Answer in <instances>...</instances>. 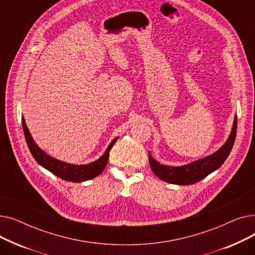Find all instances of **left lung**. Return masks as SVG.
I'll list each match as a JSON object with an SVG mask.
<instances>
[{
  "instance_id": "obj_1",
  "label": "left lung",
  "mask_w": 255,
  "mask_h": 255,
  "mask_svg": "<svg viewBox=\"0 0 255 255\" xmlns=\"http://www.w3.org/2000/svg\"><path fill=\"white\" fill-rule=\"evenodd\" d=\"M237 121L236 117L229 139L217 152L187 165L167 166L160 164L149 153V162L153 172L160 180L177 185H191L203 180L211 172L218 169L229 157L236 139Z\"/></svg>"
}]
</instances>
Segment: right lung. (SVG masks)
Listing matches in <instances>:
<instances>
[{
  "instance_id": "add662e5",
  "label": "right lung",
  "mask_w": 255,
  "mask_h": 255,
  "mask_svg": "<svg viewBox=\"0 0 255 255\" xmlns=\"http://www.w3.org/2000/svg\"><path fill=\"white\" fill-rule=\"evenodd\" d=\"M21 123H22V129H23L25 140H26V144H28L30 152L36 161L40 165L43 166L50 172H52L55 176L65 181H69L73 183L88 181L99 176L106 167L107 162H109V158H110V151L113 148L115 142L118 140V137H116L110 143V145L107 146L104 154L98 160H96V161L86 165H73V164L66 163V162L60 161V160L52 158L51 156L47 155L44 151L40 149L39 146L35 143L34 139L32 138L30 131L25 125L23 118L21 119Z\"/></svg>"
}]
</instances>
